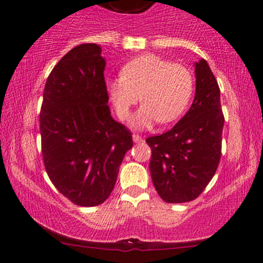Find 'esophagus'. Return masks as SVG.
Here are the masks:
<instances>
[{
  "mask_svg": "<svg viewBox=\"0 0 263 263\" xmlns=\"http://www.w3.org/2000/svg\"><path fill=\"white\" fill-rule=\"evenodd\" d=\"M132 139L135 143H141L143 141V138L139 135H132Z\"/></svg>",
  "mask_w": 263,
  "mask_h": 263,
  "instance_id": "esophagus-1",
  "label": "esophagus"
}]
</instances>
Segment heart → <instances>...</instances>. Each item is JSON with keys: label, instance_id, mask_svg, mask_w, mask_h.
I'll list each match as a JSON object with an SVG mask.
<instances>
[{"label": "heart", "instance_id": "1", "mask_svg": "<svg viewBox=\"0 0 263 263\" xmlns=\"http://www.w3.org/2000/svg\"><path fill=\"white\" fill-rule=\"evenodd\" d=\"M194 88L187 68L156 54L139 55L122 68V75L107 80L116 114L126 119L138 99L143 103L132 118L135 128H148L160 121L168 124L183 114Z\"/></svg>", "mask_w": 263, "mask_h": 263}]
</instances>
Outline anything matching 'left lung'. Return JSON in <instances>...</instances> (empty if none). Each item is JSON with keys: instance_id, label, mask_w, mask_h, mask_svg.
Instances as JSON below:
<instances>
[{"instance_id": "left-lung-1", "label": "left lung", "mask_w": 263, "mask_h": 263, "mask_svg": "<svg viewBox=\"0 0 263 263\" xmlns=\"http://www.w3.org/2000/svg\"><path fill=\"white\" fill-rule=\"evenodd\" d=\"M195 97L170 131L147 138L153 184L166 202H187L201 194L221 159L224 118L220 87L205 59L194 63Z\"/></svg>"}]
</instances>
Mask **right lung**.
Returning a JSON list of instances; mask_svg holds the SVG:
<instances>
[{
    "label": "right lung",
    "instance_id": "right-lung-1",
    "mask_svg": "<svg viewBox=\"0 0 263 263\" xmlns=\"http://www.w3.org/2000/svg\"><path fill=\"white\" fill-rule=\"evenodd\" d=\"M105 58L96 43L70 49L49 74L40 112L42 155L55 188L80 206L107 200L131 134L111 118Z\"/></svg>",
    "mask_w": 263,
    "mask_h": 263
}]
</instances>
